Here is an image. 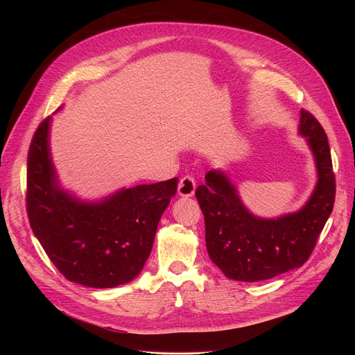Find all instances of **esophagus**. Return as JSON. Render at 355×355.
I'll use <instances>...</instances> for the list:
<instances>
[{"instance_id":"34e87169","label":"esophagus","mask_w":355,"mask_h":355,"mask_svg":"<svg viewBox=\"0 0 355 355\" xmlns=\"http://www.w3.org/2000/svg\"><path fill=\"white\" fill-rule=\"evenodd\" d=\"M196 191V180L191 175H184L178 184V194L181 197H191Z\"/></svg>"}]
</instances>
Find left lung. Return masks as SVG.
<instances>
[{
	"instance_id": "8db88e82",
	"label": "left lung",
	"mask_w": 355,
	"mask_h": 355,
	"mask_svg": "<svg viewBox=\"0 0 355 355\" xmlns=\"http://www.w3.org/2000/svg\"><path fill=\"white\" fill-rule=\"evenodd\" d=\"M297 130L306 138L318 174L301 210L275 218L254 216L227 174L220 170L209 171L206 184L196 190L206 223L209 256L233 281H265L301 268L334 209L335 177L325 130L305 109H301Z\"/></svg>"
}]
</instances>
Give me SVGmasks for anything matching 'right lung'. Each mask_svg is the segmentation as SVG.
<instances>
[{
	"mask_svg": "<svg viewBox=\"0 0 355 355\" xmlns=\"http://www.w3.org/2000/svg\"><path fill=\"white\" fill-rule=\"evenodd\" d=\"M50 123L49 116L39 125L28 151L27 214L33 233L67 281L89 288L128 284L151 253L178 178L83 201L60 187L50 153Z\"/></svg>",
	"mask_w": 355,
	"mask_h": 355,
	"instance_id": "obj_1",
	"label": "right lung"
}]
</instances>
